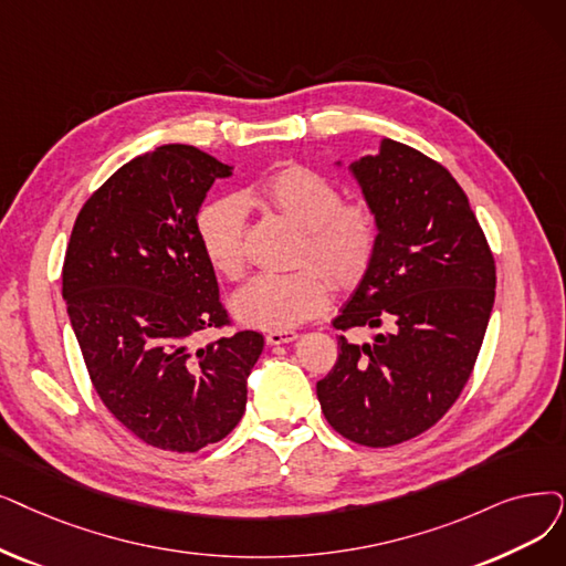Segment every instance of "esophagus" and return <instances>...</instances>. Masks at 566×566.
I'll list each match as a JSON object with an SVG mask.
<instances>
[{"instance_id":"obj_1","label":"esophagus","mask_w":566,"mask_h":566,"mask_svg":"<svg viewBox=\"0 0 566 566\" xmlns=\"http://www.w3.org/2000/svg\"><path fill=\"white\" fill-rule=\"evenodd\" d=\"M293 339H298V333L296 331H270L268 335H265V342H268V347H277V344H289V342H293Z\"/></svg>"}]
</instances>
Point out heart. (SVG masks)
<instances>
[{
	"mask_svg": "<svg viewBox=\"0 0 566 566\" xmlns=\"http://www.w3.org/2000/svg\"><path fill=\"white\" fill-rule=\"evenodd\" d=\"M263 206L303 229V259L327 270L337 286H354L377 250V219L363 203H342L339 189L307 166H286L256 187L212 201L199 214L201 250L219 275L238 280L244 270V208ZM324 269V270H325ZM323 270V271H324ZM321 268L259 275L231 301L238 322L289 331L324 312L333 284Z\"/></svg>",
	"mask_w": 566,
	"mask_h": 566,
	"instance_id": "b5f03b06",
	"label": "heart"
}]
</instances>
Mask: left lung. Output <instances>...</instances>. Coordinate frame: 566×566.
Instances as JSON below:
<instances>
[{"label": "left lung", "mask_w": 566, "mask_h": 566, "mask_svg": "<svg viewBox=\"0 0 566 566\" xmlns=\"http://www.w3.org/2000/svg\"><path fill=\"white\" fill-rule=\"evenodd\" d=\"M347 168L379 233L333 326L390 331L367 342L339 335L337 363L316 396L342 437L381 449L426 432L458 400L493 312L495 261L441 164L381 138L375 155Z\"/></svg>", "instance_id": "left-lung-1"}]
</instances>
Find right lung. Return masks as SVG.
Wrapping results in <instances>:
<instances>
[{
	"mask_svg": "<svg viewBox=\"0 0 566 566\" xmlns=\"http://www.w3.org/2000/svg\"><path fill=\"white\" fill-rule=\"evenodd\" d=\"M233 176L193 145H161L96 189L73 224L62 298L90 379L145 444L193 453L224 439L248 405L263 335L224 326L196 224L214 180Z\"/></svg>",
	"mask_w": 566,
	"mask_h": 566,
	"instance_id": "add662e5",
	"label": "right lung"
}]
</instances>
